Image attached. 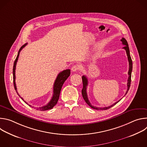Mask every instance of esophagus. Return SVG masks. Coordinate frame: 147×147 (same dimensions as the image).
I'll return each instance as SVG.
<instances>
[{"label":"esophagus","mask_w":147,"mask_h":147,"mask_svg":"<svg viewBox=\"0 0 147 147\" xmlns=\"http://www.w3.org/2000/svg\"><path fill=\"white\" fill-rule=\"evenodd\" d=\"M80 66L78 65H74L72 67V68H71V71L73 72H76V71H78V70H80Z\"/></svg>","instance_id":"obj_1"}]
</instances>
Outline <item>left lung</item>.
I'll use <instances>...</instances> for the list:
<instances>
[{
  "instance_id": "1",
  "label": "left lung",
  "mask_w": 147,
  "mask_h": 147,
  "mask_svg": "<svg viewBox=\"0 0 147 147\" xmlns=\"http://www.w3.org/2000/svg\"><path fill=\"white\" fill-rule=\"evenodd\" d=\"M121 41L122 42V44L123 45H124V47L123 48V49H124L125 50V52H126L127 55V57H128V60H129V78H128V80H127V90L125 94V95L127 94V93L128 92V91L129 90L130 87V84H131V71H132V69H133V63H132V60L130 55V50H129V45L127 40H125V38H122V39H121ZM82 83H83V88L82 90L81 91V93H82V97L84 99V100L86 101V102L88 105L92 109H96V110H107L109 108H111V107H113L114 105L118 103L121 99H120V100H119L118 101H117L116 102L114 103L113 105H112L111 106L108 107H104V108H98V107H94L92 105H91V104L90 103L88 99V96H87V87L88 86V79L86 77V76H83L82 77Z\"/></svg>"
}]
</instances>
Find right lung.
Masks as SVG:
<instances>
[{
	"label": "right lung",
	"instance_id": "1",
	"mask_svg": "<svg viewBox=\"0 0 147 147\" xmlns=\"http://www.w3.org/2000/svg\"><path fill=\"white\" fill-rule=\"evenodd\" d=\"M27 45V43H26V44H24V45H23L22 47L20 48V49H19V51L18 52L17 57L14 61V65H13V83H14V89L17 92V94L18 95V93L17 91V87H16V76H15V70H16V64H17V62L18 59V56L20 55V51L22 50V49L23 48H24L26 45ZM70 69H67L65 70H63V71L60 72V73H59V74L57 76V78L55 80V83H54V85H53V94L52 96V98L51 99V100L49 101V102L47 105L43 106L42 107H39V108H37V110H39L41 111H47L49 109H51L53 108V107L56 105L59 98V95H60V91L61 90V87L63 86V84L65 81L67 80V78L70 76ZM18 96L21 98L22 100H23V101L27 103V105L28 103H27L23 98L21 97L19 95ZM29 106L31 107V105ZM33 108V107H32Z\"/></svg>",
	"mask_w": 147,
	"mask_h": 147
}]
</instances>
